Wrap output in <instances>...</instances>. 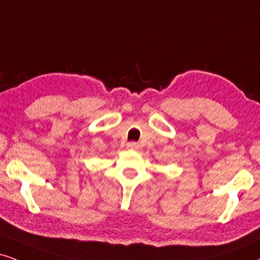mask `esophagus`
Masks as SVG:
<instances>
[{"mask_svg":"<svg viewBox=\"0 0 260 260\" xmlns=\"http://www.w3.org/2000/svg\"><path fill=\"white\" fill-rule=\"evenodd\" d=\"M127 146H128V149H131V150H138V149H139V144L134 143V141H132V143L128 144Z\"/></svg>","mask_w":260,"mask_h":260,"instance_id":"obj_1","label":"esophagus"}]
</instances>
